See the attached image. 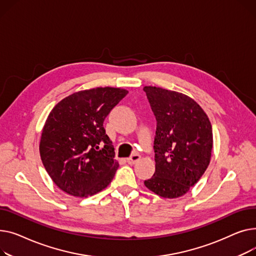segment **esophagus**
<instances>
[{
    "instance_id": "obj_1",
    "label": "esophagus",
    "mask_w": 256,
    "mask_h": 256,
    "mask_svg": "<svg viewBox=\"0 0 256 256\" xmlns=\"http://www.w3.org/2000/svg\"><path fill=\"white\" fill-rule=\"evenodd\" d=\"M140 160V156L138 154H133L130 158L127 159V162H128L129 164L133 165V164H135L136 162H138Z\"/></svg>"
}]
</instances>
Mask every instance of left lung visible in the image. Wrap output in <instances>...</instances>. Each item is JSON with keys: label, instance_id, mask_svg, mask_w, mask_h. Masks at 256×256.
Returning a JSON list of instances; mask_svg holds the SVG:
<instances>
[{"label": "left lung", "instance_id": "left-lung-1", "mask_svg": "<svg viewBox=\"0 0 256 256\" xmlns=\"http://www.w3.org/2000/svg\"><path fill=\"white\" fill-rule=\"evenodd\" d=\"M157 120L155 174L144 186L164 198H178L196 184L211 161L213 131L200 105L170 90L144 88Z\"/></svg>", "mask_w": 256, "mask_h": 256}]
</instances>
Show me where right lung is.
<instances>
[{"label": "right lung", "instance_id": "add662e5", "mask_svg": "<svg viewBox=\"0 0 256 256\" xmlns=\"http://www.w3.org/2000/svg\"><path fill=\"white\" fill-rule=\"evenodd\" d=\"M127 94L121 88L84 90L62 99L50 112L41 133L40 157L52 182L67 194L92 196L112 182L118 162L103 122Z\"/></svg>", "mask_w": 256, "mask_h": 256}]
</instances>
